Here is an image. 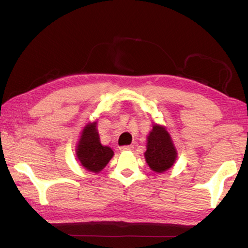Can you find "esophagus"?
I'll list each match as a JSON object with an SVG mask.
<instances>
[{
    "instance_id": "34e87169",
    "label": "esophagus",
    "mask_w": 248,
    "mask_h": 248,
    "mask_svg": "<svg viewBox=\"0 0 248 248\" xmlns=\"http://www.w3.org/2000/svg\"><path fill=\"white\" fill-rule=\"evenodd\" d=\"M133 149V145H124V146H121L120 151H131Z\"/></svg>"
}]
</instances>
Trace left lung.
I'll return each mask as SVG.
<instances>
[{
  "instance_id": "obj_1",
  "label": "left lung",
  "mask_w": 248,
  "mask_h": 248,
  "mask_svg": "<svg viewBox=\"0 0 248 248\" xmlns=\"http://www.w3.org/2000/svg\"><path fill=\"white\" fill-rule=\"evenodd\" d=\"M144 157L150 169L156 173H164L174 165L177 150L164 125L152 124V130L146 137Z\"/></svg>"
}]
</instances>
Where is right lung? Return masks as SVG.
<instances>
[{"label": "right lung", "mask_w": 248, "mask_h": 248, "mask_svg": "<svg viewBox=\"0 0 248 248\" xmlns=\"http://www.w3.org/2000/svg\"><path fill=\"white\" fill-rule=\"evenodd\" d=\"M75 153L84 169L96 174L103 170L114 156L111 148L100 143L97 121L89 123L84 127Z\"/></svg>", "instance_id": "obj_1"}]
</instances>
